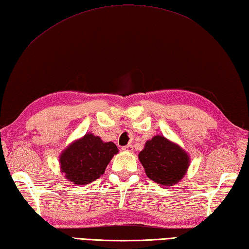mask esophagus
I'll return each mask as SVG.
<instances>
[{"mask_svg": "<svg viewBox=\"0 0 249 249\" xmlns=\"http://www.w3.org/2000/svg\"><path fill=\"white\" fill-rule=\"evenodd\" d=\"M122 150L125 152H133V146L132 144H127V146H124L122 148Z\"/></svg>", "mask_w": 249, "mask_h": 249, "instance_id": "esophagus-1", "label": "esophagus"}]
</instances>
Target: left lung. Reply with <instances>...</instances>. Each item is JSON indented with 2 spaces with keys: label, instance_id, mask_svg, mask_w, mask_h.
<instances>
[{
  "label": "left lung",
  "instance_id": "1",
  "mask_svg": "<svg viewBox=\"0 0 249 249\" xmlns=\"http://www.w3.org/2000/svg\"><path fill=\"white\" fill-rule=\"evenodd\" d=\"M138 159L148 178L164 186L178 184L191 163V158L182 147L161 135L147 140Z\"/></svg>",
  "mask_w": 249,
  "mask_h": 249
}]
</instances>
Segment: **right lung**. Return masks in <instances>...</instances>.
I'll return each mask as SVG.
<instances>
[{
    "mask_svg": "<svg viewBox=\"0 0 249 249\" xmlns=\"http://www.w3.org/2000/svg\"><path fill=\"white\" fill-rule=\"evenodd\" d=\"M116 144L105 142L99 136L88 133L70 143L60 155V169L66 179L75 185H87L105 173L114 155Z\"/></svg>",
    "mask_w": 249,
    "mask_h": 249,
    "instance_id": "obj_1",
    "label": "right lung"
}]
</instances>
